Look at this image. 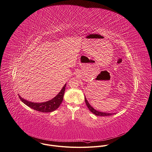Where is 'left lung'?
I'll list each match as a JSON object with an SVG mask.
<instances>
[{
    "label": "left lung",
    "instance_id": "8db88e82",
    "mask_svg": "<svg viewBox=\"0 0 152 152\" xmlns=\"http://www.w3.org/2000/svg\"><path fill=\"white\" fill-rule=\"evenodd\" d=\"M85 102L86 104V106H88V109L90 110V111L91 112V113H93L94 115H96V116H111L113 114L115 113H105V112H101L99 111H97L96 110H95L94 108H93L91 107V105L89 103L88 101L87 100L86 97L85 96Z\"/></svg>",
    "mask_w": 152,
    "mask_h": 152
}]
</instances>
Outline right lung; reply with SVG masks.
Returning <instances> with one entry per match:
<instances>
[{"instance_id": "add662e5", "label": "right lung", "mask_w": 152, "mask_h": 152, "mask_svg": "<svg viewBox=\"0 0 152 152\" xmlns=\"http://www.w3.org/2000/svg\"><path fill=\"white\" fill-rule=\"evenodd\" d=\"M66 86V83L63 86L61 91L54 98L45 102H42V103L31 102L30 101H28L23 99L19 95V97L23 103H24L26 105H27L28 106H29V107L35 110L41 112L43 113L51 112L56 110L61 105L63 101Z\"/></svg>"}]
</instances>
